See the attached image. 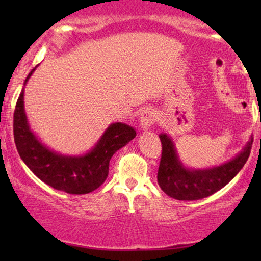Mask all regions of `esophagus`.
<instances>
[{"label": "esophagus", "instance_id": "esophagus-1", "mask_svg": "<svg viewBox=\"0 0 261 261\" xmlns=\"http://www.w3.org/2000/svg\"><path fill=\"white\" fill-rule=\"evenodd\" d=\"M158 120V115L153 109H147L141 114V127L143 130L151 128Z\"/></svg>", "mask_w": 261, "mask_h": 261}]
</instances>
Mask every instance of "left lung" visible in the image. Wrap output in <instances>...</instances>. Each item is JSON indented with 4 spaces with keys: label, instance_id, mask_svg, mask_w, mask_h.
Segmentation results:
<instances>
[{
    "label": "left lung",
    "instance_id": "obj_1",
    "mask_svg": "<svg viewBox=\"0 0 261 261\" xmlns=\"http://www.w3.org/2000/svg\"><path fill=\"white\" fill-rule=\"evenodd\" d=\"M162 157L157 180L167 195L176 200L193 201L207 197L226 187L244 167L250 154L253 136L232 161L208 169H189L182 166L174 143L168 135L161 134Z\"/></svg>",
    "mask_w": 261,
    "mask_h": 261
}]
</instances>
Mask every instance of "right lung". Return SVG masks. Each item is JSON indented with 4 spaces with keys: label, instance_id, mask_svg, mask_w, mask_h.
<instances>
[{
    "label": "right lung",
    "instance_id": "add662e5",
    "mask_svg": "<svg viewBox=\"0 0 261 261\" xmlns=\"http://www.w3.org/2000/svg\"><path fill=\"white\" fill-rule=\"evenodd\" d=\"M35 68L27 77L24 86ZM24 89L13 114V135L20 158L35 175L56 190L67 194H88L106 181L109 162L118 149L136 136L134 127L115 122L107 128L92 151L83 155L59 154L44 146L32 133L24 112Z\"/></svg>",
    "mask_w": 261,
    "mask_h": 261
}]
</instances>
